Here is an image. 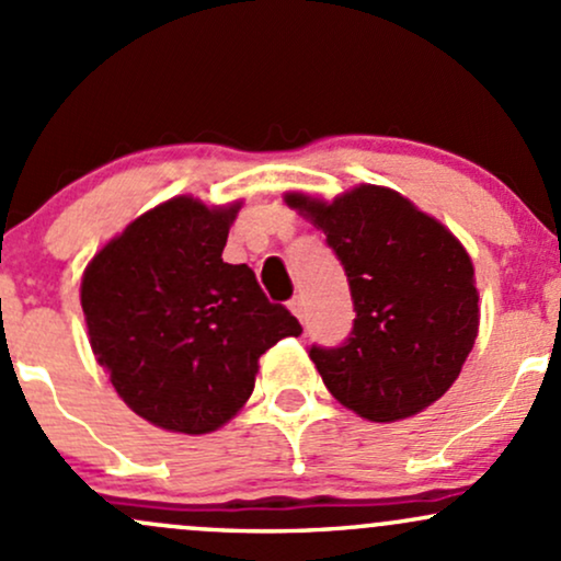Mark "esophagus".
<instances>
[{"label": "esophagus", "instance_id": "34e87169", "mask_svg": "<svg viewBox=\"0 0 561 561\" xmlns=\"http://www.w3.org/2000/svg\"><path fill=\"white\" fill-rule=\"evenodd\" d=\"M287 306H290V311L295 313V317L304 319V304H300V298H293L290 304H287Z\"/></svg>", "mask_w": 561, "mask_h": 561}]
</instances>
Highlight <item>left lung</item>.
<instances>
[{"instance_id":"1","label":"left lung","mask_w":561,"mask_h":561,"mask_svg":"<svg viewBox=\"0 0 561 561\" xmlns=\"http://www.w3.org/2000/svg\"><path fill=\"white\" fill-rule=\"evenodd\" d=\"M285 202L324 231L348 276L354 328L309 356L332 397L375 423L417 415L460 375L479 330L469 252L391 188L356 186Z\"/></svg>"}]
</instances>
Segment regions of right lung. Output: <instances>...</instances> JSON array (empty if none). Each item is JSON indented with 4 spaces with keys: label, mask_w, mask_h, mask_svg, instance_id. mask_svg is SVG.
Returning <instances> with one entry per match:
<instances>
[{
    "label": "right lung",
    "mask_w": 561,
    "mask_h": 561,
    "mask_svg": "<svg viewBox=\"0 0 561 561\" xmlns=\"http://www.w3.org/2000/svg\"><path fill=\"white\" fill-rule=\"evenodd\" d=\"M237 210L175 196L111 239L82 276L98 365L159 428L207 434L229 423L255 389L261 354L304 332L250 266L220 257Z\"/></svg>",
    "instance_id": "right-lung-1"
}]
</instances>
